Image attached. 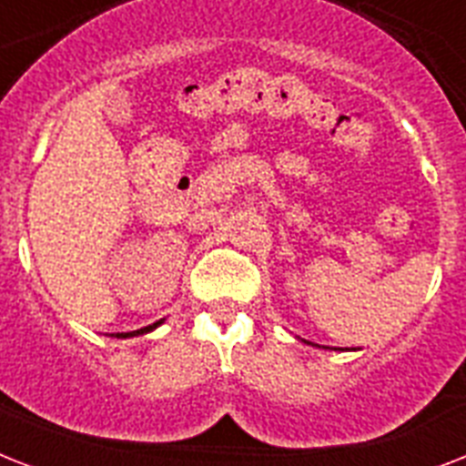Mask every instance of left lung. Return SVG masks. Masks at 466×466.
<instances>
[{
	"instance_id": "1",
	"label": "left lung",
	"mask_w": 466,
	"mask_h": 466,
	"mask_svg": "<svg viewBox=\"0 0 466 466\" xmlns=\"http://www.w3.org/2000/svg\"><path fill=\"white\" fill-rule=\"evenodd\" d=\"M305 343H309V340H305ZM309 346H311V343H309Z\"/></svg>"
}]
</instances>
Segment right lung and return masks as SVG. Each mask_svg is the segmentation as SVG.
<instances>
[{
  "instance_id": "obj_1",
  "label": "right lung",
  "mask_w": 466,
  "mask_h": 466,
  "mask_svg": "<svg viewBox=\"0 0 466 466\" xmlns=\"http://www.w3.org/2000/svg\"><path fill=\"white\" fill-rule=\"evenodd\" d=\"M164 324V319H159V321H155V324H149L145 326V329H137V331H127V333H113L116 339H133V336H142V333H149V331H155L157 326Z\"/></svg>"
}]
</instances>
